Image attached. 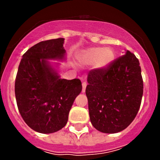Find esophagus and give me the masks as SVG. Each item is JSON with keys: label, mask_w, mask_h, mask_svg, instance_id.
<instances>
[{"label": "esophagus", "mask_w": 160, "mask_h": 160, "mask_svg": "<svg viewBox=\"0 0 160 160\" xmlns=\"http://www.w3.org/2000/svg\"><path fill=\"white\" fill-rule=\"evenodd\" d=\"M86 88H87V83L86 82H83L82 83V92L84 93L85 90H86Z\"/></svg>", "instance_id": "34e87169"}]
</instances>
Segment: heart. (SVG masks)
Returning a JSON list of instances; mask_svg holds the SVG:
<instances>
[{
    "label": "heart",
    "instance_id": "1",
    "mask_svg": "<svg viewBox=\"0 0 160 160\" xmlns=\"http://www.w3.org/2000/svg\"><path fill=\"white\" fill-rule=\"evenodd\" d=\"M80 58L86 63H95L97 68L104 69L114 61L115 53L111 48L92 47L81 52Z\"/></svg>",
    "mask_w": 160,
    "mask_h": 160
}]
</instances>
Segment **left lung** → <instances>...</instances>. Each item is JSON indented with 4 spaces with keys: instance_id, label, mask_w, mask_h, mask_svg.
Wrapping results in <instances>:
<instances>
[{
    "instance_id": "8db88e82",
    "label": "left lung",
    "mask_w": 160,
    "mask_h": 160,
    "mask_svg": "<svg viewBox=\"0 0 160 160\" xmlns=\"http://www.w3.org/2000/svg\"><path fill=\"white\" fill-rule=\"evenodd\" d=\"M86 95L90 119L97 130L117 133L133 122L143 94L139 61L131 52L104 69H93L88 77Z\"/></svg>"
}]
</instances>
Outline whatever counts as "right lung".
Masks as SVG:
<instances>
[{
	"label": "right lung",
	"instance_id": "right-lung-1",
	"mask_svg": "<svg viewBox=\"0 0 160 160\" xmlns=\"http://www.w3.org/2000/svg\"><path fill=\"white\" fill-rule=\"evenodd\" d=\"M64 38L40 42L23 55L14 83L18 108L25 123L40 133L63 128L77 95L79 79H61L46 59H62Z\"/></svg>",
	"mask_w": 160,
	"mask_h": 160
}]
</instances>
